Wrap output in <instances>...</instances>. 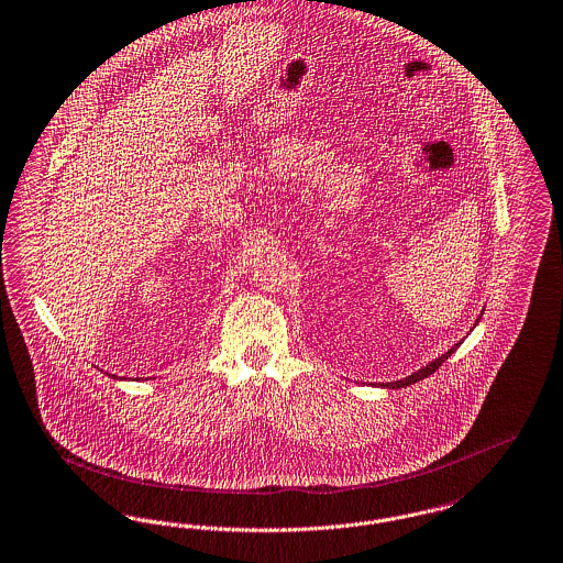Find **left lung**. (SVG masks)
<instances>
[{
    "mask_svg": "<svg viewBox=\"0 0 563 563\" xmlns=\"http://www.w3.org/2000/svg\"><path fill=\"white\" fill-rule=\"evenodd\" d=\"M462 342H457L455 346H451V351H446L442 357H438V360H433L430 365H426V367H421L419 372H415V374H410V376H406V378H401V380H396V383H387V385H383V387H389V389H401V387H408V385H412V383H417V380H423V378H428L430 374H433L440 365L444 364L455 351H457V346H460Z\"/></svg>",
    "mask_w": 563,
    "mask_h": 563,
    "instance_id": "left-lung-1",
    "label": "left lung"
}]
</instances>
